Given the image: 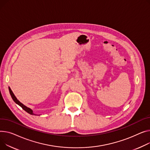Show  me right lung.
<instances>
[{"instance_id":"right-lung-1","label":"right lung","mask_w":150,"mask_h":150,"mask_svg":"<svg viewBox=\"0 0 150 150\" xmlns=\"http://www.w3.org/2000/svg\"><path fill=\"white\" fill-rule=\"evenodd\" d=\"M9 93H10V95H11V98H13V101L17 104H18V105H20L21 106L25 111H26L27 113H29L30 115H35V114H34L33 113V110L31 109H30L29 108H28V107H26L25 105H24L22 103H21V102H20L18 99L16 98V97L14 96V93H13V92H12V91H11V89L10 88V87H9Z\"/></svg>"}]
</instances>
